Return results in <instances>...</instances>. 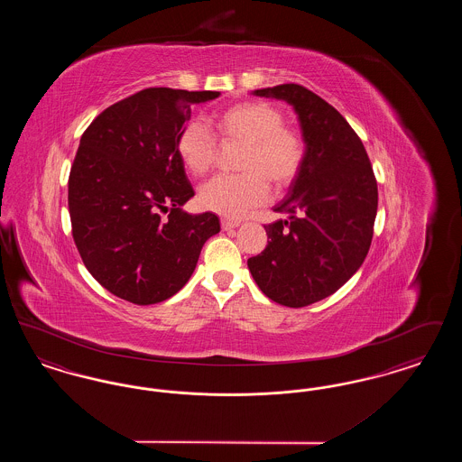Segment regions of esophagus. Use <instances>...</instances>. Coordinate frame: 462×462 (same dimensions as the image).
Wrapping results in <instances>:
<instances>
[{
	"mask_svg": "<svg viewBox=\"0 0 462 462\" xmlns=\"http://www.w3.org/2000/svg\"><path fill=\"white\" fill-rule=\"evenodd\" d=\"M239 225H241V221L226 220V218L221 220V228L223 230H232V228H237Z\"/></svg>",
	"mask_w": 462,
	"mask_h": 462,
	"instance_id": "esophagus-1",
	"label": "esophagus"
}]
</instances>
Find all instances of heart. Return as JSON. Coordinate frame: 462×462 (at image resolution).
Returning a JSON list of instances; mask_svg holds the SVG:
<instances>
[{"label": "heart", "mask_w": 462, "mask_h": 462, "mask_svg": "<svg viewBox=\"0 0 462 462\" xmlns=\"http://www.w3.org/2000/svg\"><path fill=\"white\" fill-rule=\"evenodd\" d=\"M213 123L223 140L245 143L239 164L244 173L215 176L202 183L199 189L202 208L226 218H241L268 198L264 180L275 190H282L300 175L307 143L300 133L284 126V114L273 104L263 100L234 104L220 110ZM176 152L190 175H206L217 157V138L202 121L192 119L176 136Z\"/></svg>", "instance_id": "obj_1"}]
</instances>
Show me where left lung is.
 <instances>
[{
	"mask_svg": "<svg viewBox=\"0 0 462 462\" xmlns=\"http://www.w3.org/2000/svg\"><path fill=\"white\" fill-rule=\"evenodd\" d=\"M298 114L307 157L286 199L264 226L268 244L247 260L272 301L301 308L336 292L364 263L377 213V183L362 140L324 98L300 85L254 89Z\"/></svg>",
	"mask_w": 462,
	"mask_h": 462,
	"instance_id": "left-lung-1",
	"label": "left lung"
}]
</instances>
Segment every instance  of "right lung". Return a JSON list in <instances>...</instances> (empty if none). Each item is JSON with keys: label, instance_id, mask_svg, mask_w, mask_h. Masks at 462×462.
I'll return each mask as SVG.
<instances>
[{"label": "right lung", "instance_id": "1", "mask_svg": "<svg viewBox=\"0 0 462 462\" xmlns=\"http://www.w3.org/2000/svg\"><path fill=\"white\" fill-rule=\"evenodd\" d=\"M218 97L142 89L83 133L69 175L72 237L89 273L114 296L134 305L171 298L194 273L204 242L220 232L215 213L181 211L194 189L176 152L190 107Z\"/></svg>", "mask_w": 462, "mask_h": 462}]
</instances>
